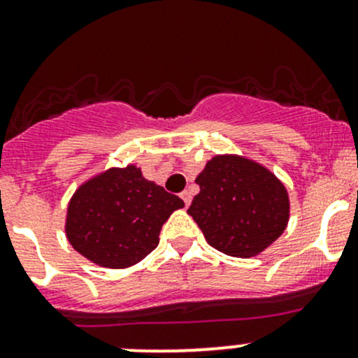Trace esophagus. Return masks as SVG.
I'll list each match as a JSON object with an SVG mask.
<instances>
[{
	"instance_id": "esophagus-1",
	"label": "esophagus",
	"mask_w": 358,
	"mask_h": 358,
	"mask_svg": "<svg viewBox=\"0 0 358 358\" xmlns=\"http://www.w3.org/2000/svg\"><path fill=\"white\" fill-rule=\"evenodd\" d=\"M180 197H182L183 202H185V206H189L190 201H192V194H190L189 190H183V192L180 194Z\"/></svg>"
}]
</instances>
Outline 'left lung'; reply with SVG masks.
Instances as JSON below:
<instances>
[{
    "mask_svg": "<svg viewBox=\"0 0 358 358\" xmlns=\"http://www.w3.org/2000/svg\"><path fill=\"white\" fill-rule=\"evenodd\" d=\"M201 192L187 209L209 246L251 258L286 230L289 197L268 169L241 156H216L196 178Z\"/></svg>",
    "mask_w": 358,
    "mask_h": 358,
    "instance_id": "1",
    "label": "left lung"
}]
</instances>
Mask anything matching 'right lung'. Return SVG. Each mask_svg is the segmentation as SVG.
Masks as SVG:
<instances>
[{
  "mask_svg": "<svg viewBox=\"0 0 358 358\" xmlns=\"http://www.w3.org/2000/svg\"><path fill=\"white\" fill-rule=\"evenodd\" d=\"M183 206L178 196L143 178L136 166L110 168L72 196L67 239L90 262L126 268L157 248L162 225Z\"/></svg>",
  "mask_w": 358,
  "mask_h": 358,
  "instance_id": "right-lung-1",
  "label": "right lung"
}]
</instances>
